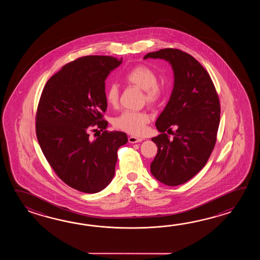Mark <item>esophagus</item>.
<instances>
[{"instance_id": "obj_1", "label": "esophagus", "mask_w": 260, "mask_h": 260, "mask_svg": "<svg viewBox=\"0 0 260 260\" xmlns=\"http://www.w3.org/2000/svg\"><path fill=\"white\" fill-rule=\"evenodd\" d=\"M128 141H129V143H138V142L143 141V138H137V137L131 136V137L128 138Z\"/></svg>"}]
</instances>
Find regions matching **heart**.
Instances as JSON below:
<instances>
[{"label": "heart", "mask_w": 260, "mask_h": 260, "mask_svg": "<svg viewBox=\"0 0 260 260\" xmlns=\"http://www.w3.org/2000/svg\"><path fill=\"white\" fill-rule=\"evenodd\" d=\"M157 74L153 70L144 65L135 67L124 76L125 83L144 91V99L147 104L153 106L158 103L162 94V89L157 83ZM106 100L109 105L116 107L119 102V88L116 84H111L106 92ZM150 116L145 111H123L114 119V126L133 135H141Z\"/></svg>", "instance_id": "b5f03b06"}]
</instances>
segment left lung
Here are the masks:
<instances>
[{"label":"left lung","mask_w":260,"mask_h":260,"mask_svg":"<svg viewBox=\"0 0 260 260\" xmlns=\"http://www.w3.org/2000/svg\"><path fill=\"white\" fill-rule=\"evenodd\" d=\"M147 58L167 61L174 72L171 96L155 123L160 134L151 138L158 152L150 172L167 186L181 185L203 169L215 147L220 120L218 95L210 75L192 55L166 48L147 54ZM172 127L177 130L170 141L165 132Z\"/></svg>","instance_id":"obj_1"}]
</instances>
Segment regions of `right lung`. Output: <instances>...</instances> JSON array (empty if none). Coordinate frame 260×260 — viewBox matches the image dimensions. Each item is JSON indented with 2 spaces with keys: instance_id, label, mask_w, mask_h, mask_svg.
Masks as SVG:
<instances>
[{
  "instance_id": "1",
  "label": "right lung",
  "mask_w": 260,
  "mask_h": 260,
  "mask_svg": "<svg viewBox=\"0 0 260 260\" xmlns=\"http://www.w3.org/2000/svg\"><path fill=\"white\" fill-rule=\"evenodd\" d=\"M122 59L86 55L68 63L47 81L36 114V135L50 166L62 181L85 193H96L111 182L117 150L126 134L105 130V81ZM93 127L103 134L94 141ZM98 130V129H95Z\"/></svg>"
}]
</instances>
